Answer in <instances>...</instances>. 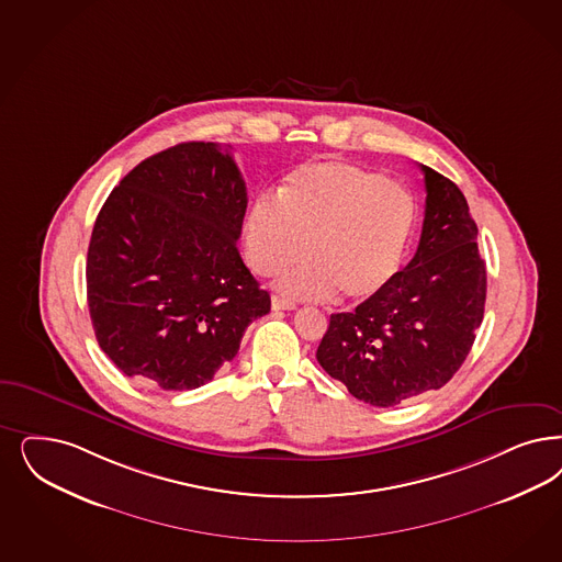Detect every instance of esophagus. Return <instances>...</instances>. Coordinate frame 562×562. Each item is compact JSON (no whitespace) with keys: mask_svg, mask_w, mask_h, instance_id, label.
<instances>
[{"mask_svg":"<svg viewBox=\"0 0 562 562\" xmlns=\"http://www.w3.org/2000/svg\"><path fill=\"white\" fill-rule=\"evenodd\" d=\"M271 310L291 311L296 310V305H294L292 301H286V299H280V296H271Z\"/></svg>","mask_w":562,"mask_h":562,"instance_id":"obj_1","label":"esophagus"}]
</instances>
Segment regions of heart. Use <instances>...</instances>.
Wrapping results in <instances>:
<instances>
[{
	"instance_id": "1",
	"label": "heart",
	"mask_w": 562,
	"mask_h": 562,
	"mask_svg": "<svg viewBox=\"0 0 562 562\" xmlns=\"http://www.w3.org/2000/svg\"><path fill=\"white\" fill-rule=\"evenodd\" d=\"M417 224L413 194L386 175L349 161H307L284 178L278 196L252 199L243 247L259 276L307 255L276 282L289 296L361 303L403 266Z\"/></svg>"
}]
</instances>
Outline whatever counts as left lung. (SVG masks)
I'll return each mask as SVG.
<instances>
[{
	"label": "left lung",
	"instance_id": "left-lung-1",
	"mask_svg": "<svg viewBox=\"0 0 562 562\" xmlns=\"http://www.w3.org/2000/svg\"><path fill=\"white\" fill-rule=\"evenodd\" d=\"M422 170L426 217L415 257L355 311L329 315L317 347L319 366L373 407L445 386L484 319L485 263L467 199L446 176Z\"/></svg>",
	"mask_w": 562,
	"mask_h": 562
}]
</instances>
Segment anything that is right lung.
Listing matches in <instances>:
<instances>
[{"mask_svg":"<svg viewBox=\"0 0 562 562\" xmlns=\"http://www.w3.org/2000/svg\"><path fill=\"white\" fill-rule=\"evenodd\" d=\"M247 187L220 143H180L120 180L87 255L99 347L124 375L193 390L233 361L270 294L236 249Z\"/></svg>","mask_w":562,"mask_h":562,"instance_id":"obj_1","label":"right lung"}]
</instances>
